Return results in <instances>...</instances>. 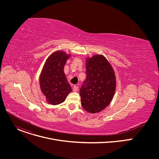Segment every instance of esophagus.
I'll return each mask as SVG.
<instances>
[{"mask_svg": "<svg viewBox=\"0 0 159 159\" xmlns=\"http://www.w3.org/2000/svg\"><path fill=\"white\" fill-rule=\"evenodd\" d=\"M78 89H79V87L77 86V85H74V87H73V91L77 92V90H78Z\"/></svg>", "mask_w": 159, "mask_h": 159, "instance_id": "obj_1", "label": "esophagus"}]
</instances>
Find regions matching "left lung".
I'll list each match as a JSON object with an SVG mask.
<instances>
[{
	"mask_svg": "<svg viewBox=\"0 0 159 159\" xmlns=\"http://www.w3.org/2000/svg\"><path fill=\"white\" fill-rule=\"evenodd\" d=\"M86 79L80 89L81 105L90 113L105 109L115 92L114 70L107 59L96 55L86 60Z\"/></svg>",
	"mask_w": 159,
	"mask_h": 159,
	"instance_id": "8db88e82",
	"label": "left lung"
}]
</instances>
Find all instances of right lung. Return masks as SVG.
Listing matches in <instances>:
<instances>
[{
  "label": "right lung",
  "instance_id": "right-lung-1",
  "mask_svg": "<svg viewBox=\"0 0 159 159\" xmlns=\"http://www.w3.org/2000/svg\"><path fill=\"white\" fill-rule=\"evenodd\" d=\"M69 55L63 52H56L49 57L41 72L39 84L47 101L52 105L63 102L72 89L63 72Z\"/></svg>",
  "mask_w": 159,
  "mask_h": 159
}]
</instances>
